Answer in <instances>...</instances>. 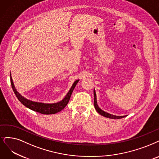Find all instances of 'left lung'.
<instances>
[{"label":"left lung","mask_w":159,"mask_h":159,"mask_svg":"<svg viewBox=\"0 0 159 159\" xmlns=\"http://www.w3.org/2000/svg\"><path fill=\"white\" fill-rule=\"evenodd\" d=\"M93 93H94V106L95 107V109H96L97 111L100 114L101 116H102L104 117H107V118H110V119H121V118H123L125 117H126V116H114V115H112V114H110L109 113H107L104 111H103L102 110H101L99 106H98V104H97V94H96V92H95V89H94V91H93Z\"/></svg>","instance_id":"8db88e82"}]
</instances>
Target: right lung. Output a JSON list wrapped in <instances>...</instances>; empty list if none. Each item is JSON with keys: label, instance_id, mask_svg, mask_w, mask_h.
<instances>
[{"label": "right lung", "instance_id": "add662e5", "mask_svg": "<svg viewBox=\"0 0 159 159\" xmlns=\"http://www.w3.org/2000/svg\"><path fill=\"white\" fill-rule=\"evenodd\" d=\"M10 81H11V87L13 89V91L16 95L17 98L20 100L21 104H23L25 107H28L30 110L39 112L42 114H46V115H50V114H55L56 113H58L63 110L66 106L67 104L68 103L69 100L70 98L71 94L73 92V90L75 85H77L79 80H77L74 82L71 88L70 89L69 91L67 93L65 97L62 100L58 102L55 103H43V102H35L29 100L26 98H25L23 96L19 93L14 84L13 80H12L11 72H10Z\"/></svg>", "mask_w": 159, "mask_h": 159}]
</instances>
